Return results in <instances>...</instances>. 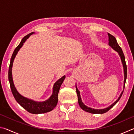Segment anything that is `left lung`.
I'll use <instances>...</instances> for the list:
<instances>
[{"mask_svg":"<svg viewBox=\"0 0 134 134\" xmlns=\"http://www.w3.org/2000/svg\"><path fill=\"white\" fill-rule=\"evenodd\" d=\"M108 37H109V44L110 46L111 47L116 50L118 53H119L120 57H121V61L122 63V64H123V67H124V76H125V78H124V90L125 88V82H126V77H127V67H126V62H125V55L124 54L123 51L122 50V48L120 47L119 45H118L117 42V41L116 40V38L113 36L112 35L108 33ZM76 92H77V97H78V102H79V104L80 105V108L82 109L83 110L86 111V112H87L89 113H100V114H102V113H106V112H108V110H109L111 108H112L113 106L116 105V103L119 100L120 98H121L122 94H123L124 91H122L121 93V94H120V96L119 97V98L115 102L113 103L112 105H111L110 106H109L108 108L104 109H92L87 107L86 105H85L82 101H81V97H80V92L79 91V90L77 88L76 86Z\"/></svg>","mask_w":134,"mask_h":134,"instance_id":"obj_1","label":"left lung"}]
</instances>
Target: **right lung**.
I'll return each mask as SVG.
<instances>
[{"label":"right lung","instance_id":"1","mask_svg":"<svg viewBox=\"0 0 134 134\" xmlns=\"http://www.w3.org/2000/svg\"><path fill=\"white\" fill-rule=\"evenodd\" d=\"M34 32H31L29 34L22 38L21 42L18 45L16 48L15 49L14 51L12 54V57L10 59V65L9 67V71H8V79L10 83V86L11 91L14 96L17 102L23 107L28 112L33 113V114H40V113H44L46 112H50L55 107L57 104L58 102V94L60 90L61 85H62L63 81L65 78V76H64L62 78L59 79L55 83L53 87V92L51 96L49 97V99L47 100L46 101L42 102H38L31 99H28L26 97L21 96L15 87L14 84L13 82L12 76V67L13 65V60L15 57L16 55L18 53V51L21 48L24 43L25 41L29 37V36L32 34Z\"/></svg>","mask_w":134,"mask_h":134}]
</instances>
